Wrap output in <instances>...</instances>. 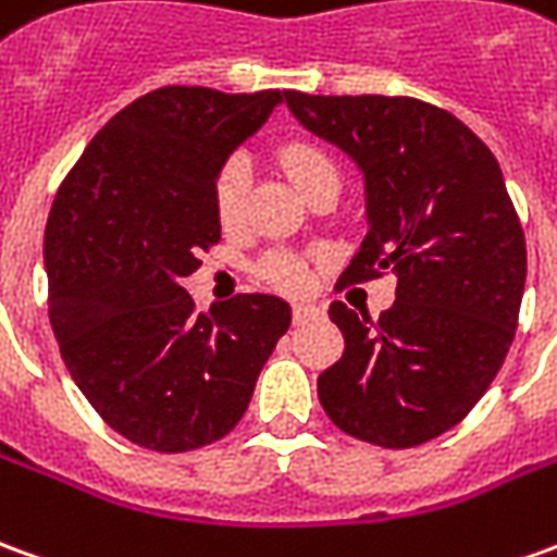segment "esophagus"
Here are the masks:
<instances>
[{
	"label": "esophagus",
	"instance_id": "1",
	"mask_svg": "<svg viewBox=\"0 0 557 557\" xmlns=\"http://www.w3.org/2000/svg\"><path fill=\"white\" fill-rule=\"evenodd\" d=\"M322 317V307L317 305H295L292 307V319L295 325H305V322H313V319Z\"/></svg>",
	"mask_w": 557,
	"mask_h": 557
}]
</instances>
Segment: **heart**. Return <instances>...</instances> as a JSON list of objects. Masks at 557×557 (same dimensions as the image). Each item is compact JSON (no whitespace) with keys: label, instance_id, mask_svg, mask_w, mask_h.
Returning <instances> with one entry per match:
<instances>
[{"label":"heart","instance_id":"1","mask_svg":"<svg viewBox=\"0 0 557 557\" xmlns=\"http://www.w3.org/2000/svg\"><path fill=\"white\" fill-rule=\"evenodd\" d=\"M283 159V169L289 171L292 184L298 186L301 193L310 186L322 181V177H337V165L334 159L319 150L317 144L295 141L286 144L280 150ZM252 184V165L247 153H235V157L225 162L220 174H216V184H213V208L216 216L225 228H235L244 220V205H247V193ZM265 277L286 292H298L307 286V268L298 259L289 256H277V259H268L265 262Z\"/></svg>","mask_w":557,"mask_h":557}]
</instances>
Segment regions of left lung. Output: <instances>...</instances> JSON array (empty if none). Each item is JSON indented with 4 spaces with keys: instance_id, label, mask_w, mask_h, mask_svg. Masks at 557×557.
I'll list each match as a JSON object with an SVG mask.
<instances>
[{
    "instance_id": "left-lung-1",
    "label": "left lung",
    "mask_w": 557,
    "mask_h": 557,
    "mask_svg": "<svg viewBox=\"0 0 557 557\" xmlns=\"http://www.w3.org/2000/svg\"><path fill=\"white\" fill-rule=\"evenodd\" d=\"M283 96L364 184L368 235L341 283L398 274L376 322L329 307L346 349L319 373L322 410L386 449L434 441L485 395L516 334L528 256L500 165L461 120L419 99Z\"/></svg>"
}]
</instances>
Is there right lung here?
Masks as SVG:
<instances>
[{
	"label": "right lung",
	"mask_w": 557,
	"mask_h": 557,
	"mask_svg": "<svg viewBox=\"0 0 557 557\" xmlns=\"http://www.w3.org/2000/svg\"><path fill=\"white\" fill-rule=\"evenodd\" d=\"M280 102V89H153L104 123L53 198L45 271L62 361L144 449L225 437L289 329L277 295H238L205 317L181 286L220 240L216 174Z\"/></svg>",
	"instance_id": "obj_1"
}]
</instances>
